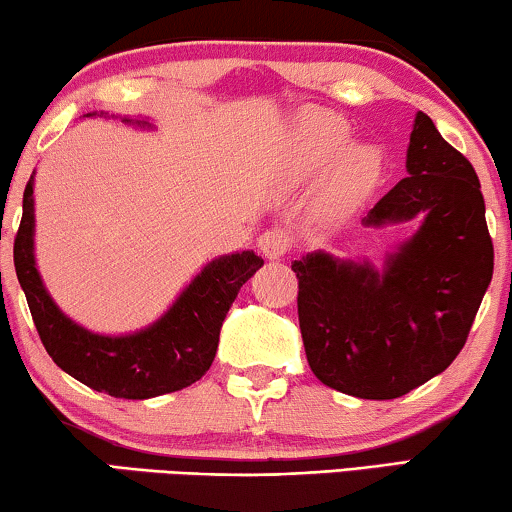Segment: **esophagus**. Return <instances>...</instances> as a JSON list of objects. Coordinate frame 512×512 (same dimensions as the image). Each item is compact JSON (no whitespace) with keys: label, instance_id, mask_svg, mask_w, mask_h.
Here are the masks:
<instances>
[{"label":"esophagus","instance_id":"1","mask_svg":"<svg viewBox=\"0 0 512 512\" xmlns=\"http://www.w3.org/2000/svg\"><path fill=\"white\" fill-rule=\"evenodd\" d=\"M258 247L270 261H277V258H284L288 251H291V238L279 228H272V231H265L261 238H258Z\"/></svg>","mask_w":512,"mask_h":512}]
</instances>
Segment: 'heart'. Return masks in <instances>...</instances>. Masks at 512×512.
<instances>
[{"label": "heart", "instance_id": "obj_1", "mask_svg": "<svg viewBox=\"0 0 512 512\" xmlns=\"http://www.w3.org/2000/svg\"><path fill=\"white\" fill-rule=\"evenodd\" d=\"M348 127L332 115H305L300 129V157L307 168L328 161L344 145ZM379 173V152L367 145H353L339 152L330 168V189L339 205H348L374 182Z\"/></svg>", "mask_w": 512, "mask_h": 512}]
</instances>
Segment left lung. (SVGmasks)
I'll return each instance as SVG.
<instances>
[{
  "label": "left lung",
  "instance_id": "8db88e82",
  "mask_svg": "<svg viewBox=\"0 0 512 512\" xmlns=\"http://www.w3.org/2000/svg\"><path fill=\"white\" fill-rule=\"evenodd\" d=\"M406 170L365 221L425 219L383 272L323 251L291 265L311 372L360 399L402 397L441 374L464 348L494 272L476 170L425 113L416 115Z\"/></svg>",
  "mask_w": 512,
  "mask_h": 512
}]
</instances>
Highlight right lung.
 <instances>
[{
    "label": "right lung",
    "instance_id": "1",
    "mask_svg": "<svg viewBox=\"0 0 512 512\" xmlns=\"http://www.w3.org/2000/svg\"><path fill=\"white\" fill-rule=\"evenodd\" d=\"M34 180L22 194V219L13 263L36 332L57 367L87 388L120 399H150L196 383L210 369L219 330L244 281L263 258L254 251L207 263L168 314L127 337H103L66 318L50 298L34 265Z\"/></svg>",
    "mask_w": 512,
    "mask_h": 512
}]
</instances>
